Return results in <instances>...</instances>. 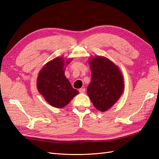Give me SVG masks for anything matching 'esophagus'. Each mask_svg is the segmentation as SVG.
<instances>
[{"label": "esophagus", "mask_w": 159, "mask_h": 159, "mask_svg": "<svg viewBox=\"0 0 159 159\" xmlns=\"http://www.w3.org/2000/svg\"><path fill=\"white\" fill-rule=\"evenodd\" d=\"M85 92V88H84V87H83V88L79 89V92L80 93H84Z\"/></svg>", "instance_id": "obj_1"}]
</instances>
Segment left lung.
Listing matches in <instances>:
<instances>
[{"mask_svg": "<svg viewBox=\"0 0 159 159\" xmlns=\"http://www.w3.org/2000/svg\"><path fill=\"white\" fill-rule=\"evenodd\" d=\"M89 64L92 81L87 87V94L96 109L105 112L124 93L123 75L118 66L104 57H92Z\"/></svg>", "mask_w": 159, "mask_h": 159, "instance_id": "8db88e82", "label": "left lung"}]
</instances>
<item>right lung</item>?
Wrapping results in <instances>:
<instances>
[{"mask_svg":"<svg viewBox=\"0 0 159 159\" xmlns=\"http://www.w3.org/2000/svg\"><path fill=\"white\" fill-rule=\"evenodd\" d=\"M72 60L57 57L46 63L38 74L37 89L46 102L53 107L63 108L79 94L65 76L66 66Z\"/></svg>","mask_w":159,"mask_h":159,"instance_id":"obj_1","label":"right lung"}]
</instances>
